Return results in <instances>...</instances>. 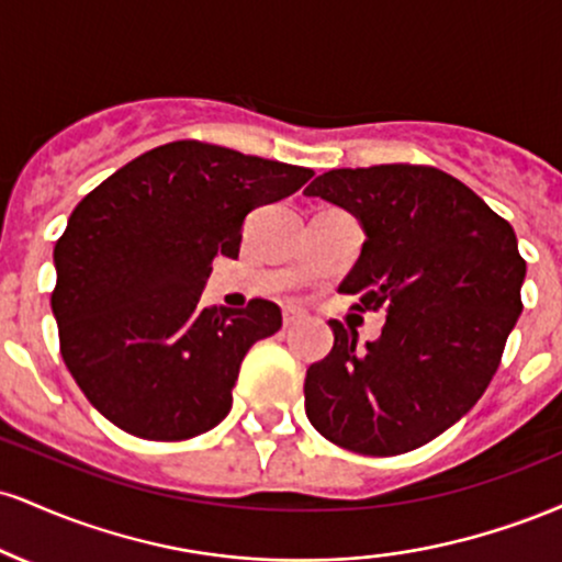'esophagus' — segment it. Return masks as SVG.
Here are the masks:
<instances>
[{
  "label": "esophagus",
  "instance_id": "obj_1",
  "mask_svg": "<svg viewBox=\"0 0 562 562\" xmlns=\"http://www.w3.org/2000/svg\"><path fill=\"white\" fill-rule=\"evenodd\" d=\"M303 319H306V312H303V308H299V306L282 308V322H285V327L299 325V322H303Z\"/></svg>",
  "mask_w": 562,
  "mask_h": 562
}]
</instances>
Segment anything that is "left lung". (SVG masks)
I'll return each instance as SVG.
<instances>
[{"instance_id":"1","label":"left lung","mask_w":562,"mask_h":562,"mask_svg":"<svg viewBox=\"0 0 562 562\" xmlns=\"http://www.w3.org/2000/svg\"><path fill=\"white\" fill-rule=\"evenodd\" d=\"M303 195L362 224V256L340 282L359 312H385L378 340L330 319L335 344L306 370V417L348 451L393 457L473 409L524 303L515 232L470 187L434 166L333 169Z\"/></svg>"}]
</instances>
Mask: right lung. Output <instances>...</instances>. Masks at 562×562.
Here are the masks:
<instances>
[{"label":"right lung","mask_w":562,"mask_h":562,"mask_svg":"<svg viewBox=\"0 0 562 562\" xmlns=\"http://www.w3.org/2000/svg\"><path fill=\"white\" fill-rule=\"evenodd\" d=\"M312 169L179 139L94 187L55 243L53 314L63 362L126 434L184 441L232 409L243 357L282 327L280 306H203L216 256L237 259L243 222L293 195Z\"/></svg>","instance_id":"1"}]
</instances>
